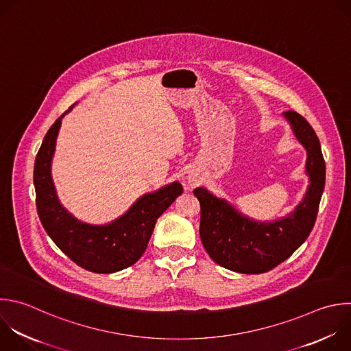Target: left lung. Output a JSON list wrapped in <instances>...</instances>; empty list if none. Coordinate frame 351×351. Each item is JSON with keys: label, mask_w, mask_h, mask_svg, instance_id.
Masks as SVG:
<instances>
[{"label": "left lung", "mask_w": 351, "mask_h": 351, "mask_svg": "<svg viewBox=\"0 0 351 351\" xmlns=\"http://www.w3.org/2000/svg\"><path fill=\"white\" fill-rule=\"evenodd\" d=\"M284 117L307 152L306 173L310 184L295 210L276 221L251 220L226 199L206 189L193 193L199 201V237L208 255L219 266L244 274L266 273L287 261L311 232L325 187V161L311 125L296 111Z\"/></svg>", "instance_id": "left-lung-1"}]
</instances>
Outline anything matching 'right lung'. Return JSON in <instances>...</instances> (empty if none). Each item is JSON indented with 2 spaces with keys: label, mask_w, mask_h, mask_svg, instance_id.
<instances>
[{
  "label": "right lung",
  "mask_w": 351,
  "mask_h": 351,
  "mask_svg": "<svg viewBox=\"0 0 351 351\" xmlns=\"http://www.w3.org/2000/svg\"><path fill=\"white\" fill-rule=\"evenodd\" d=\"M63 115L47 132L34 162L36 205L40 220L52 241L80 267L101 274L124 270L145 254L157 219L183 193V187L173 182L145 194L123 216L108 224L80 221L59 202L51 176L52 156Z\"/></svg>",
  "instance_id": "add662e5"
}]
</instances>
